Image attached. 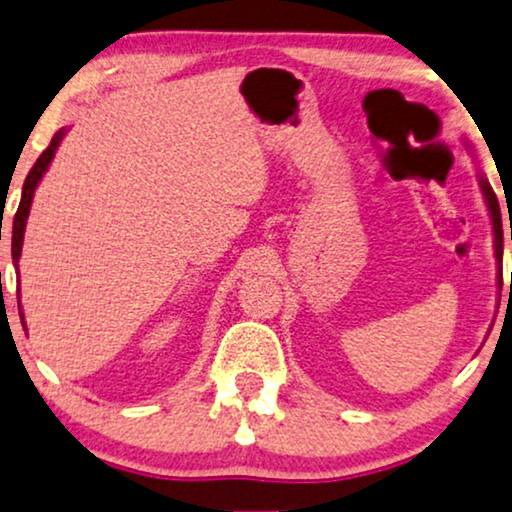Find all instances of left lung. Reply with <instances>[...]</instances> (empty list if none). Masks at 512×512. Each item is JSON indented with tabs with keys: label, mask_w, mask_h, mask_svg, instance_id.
Wrapping results in <instances>:
<instances>
[{
	"label": "left lung",
	"mask_w": 512,
	"mask_h": 512,
	"mask_svg": "<svg viewBox=\"0 0 512 512\" xmlns=\"http://www.w3.org/2000/svg\"><path fill=\"white\" fill-rule=\"evenodd\" d=\"M468 150H473L468 145ZM480 178V188H482V195H484V202H487V209H489V216H491V225H494V249H496V261H499V287L503 284V272H501V261H503V228H501V209H499V199H496L494 190H491V185L484 174H477ZM510 284H512V277H510Z\"/></svg>",
	"instance_id": "obj_1"
}]
</instances>
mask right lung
Returning <instances> with one entry per match:
<instances>
[{
	"label": "right lung",
	"mask_w": 512,
	"mask_h": 512,
	"mask_svg": "<svg viewBox=\"0 0 512 512\" xmlns=\"http://www.w3.org/2000/svg\"><path fill=\"white\" fill-rule=\"evenodd\" d=\"M68 134V129L58 131L56 136L51 138L49 148H46L39 159L35 162V167L30 169L28 178H25L23 183V195H21V204H18V211L16 216H13V225H11V258H13V265L18 268V258H21V249H23V235H25V223H28V216H30V207H32V197H35V190L39 181H42V176L46 174V169H49L53 155H56L58 145H61L63 136ZM18 313H21V322H23V329H25V320H23V310H21V298H18Z\"/></svg>",
	"instance_id": "right-lung-1"
}]
</instances>
